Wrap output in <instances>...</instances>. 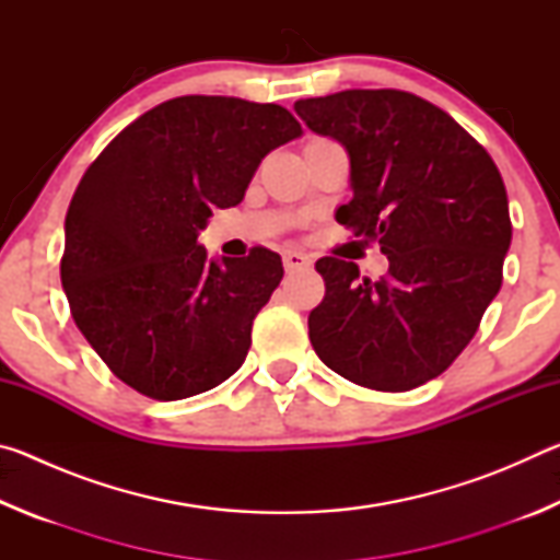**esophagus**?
Here are the masks:
<instances>
[{
  "instance_id": "1",
  "label": "esophagus",
  "mask_w": 560,
  "mask_h": 560,
  "mask_svg": "<svg viewBox=\"0 0 560 560\" xmlns=\"http://www.w3.org/2000/svg\"><path fill=\"white\" fill-rule=\"evenodd\" d=\"M283 267H287V271L308 269L311 267V257H308V254L299 252V249H287V252H283Z\"/></svg>"
}]
</instances>
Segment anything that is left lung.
I'll use <instances>...</instances> for the list:
<instances>
[{
	"instance_id": "8db88e82",
	"label": "left lung",
	"mask_w": 560,
	"mask_h": 560,
	"mask_svg": "<svg viewBox=\"0 0 560 560\" xmlns=\"http://www.w3.org/2000/svg\"><path fill=\"white\" fill-rule=\"evenodd\" d=\"M293 110L346 148L353 200L336 220L390 261L377 281H360L353 261H316L326 296L308 316L311 343L350 383L412 390L447 371L501 289L504 179L457 120L407 91H340Z\"/></svg>"
}]
</instances>
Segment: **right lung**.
Returning <instances> with one entry per match:
<instances>
[{"mask_svg":"<svg viewBox=\"0 0 560 560\" xmlns=\"http://www.w3.org/2000/svg\"><path fill=\"white\" fill-rule=\"evenodd\" d=\"M277 103L179 96L93 160L66 212L61 287L113 375L155 400L240 371L252 324L283 277L277 252L207 259L212 210L244 200L264 155L301 136Z\"/></svg>","mask_w":560,"mask_h":560,"instance_id":"right-lung-1","label":"right lung"}]
</instances>
